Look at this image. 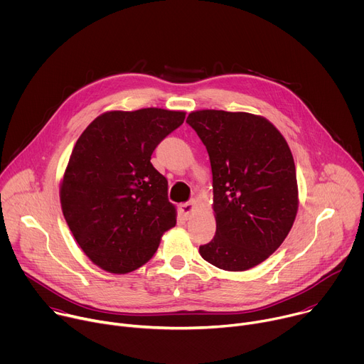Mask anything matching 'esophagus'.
I'll return each mask as SVG.
<instances>
[{"label":"esophagus","instance_id":"esophagus-1","mask_svg":"<svg viewBox=\"0 0 364 364\" xmlns=\"http://www.w3.org/2000/svg\"><path fill=\"white\" fill-rule=\"evenodd\" d=\"M194 207H196V200H190V201H187V203L180 204V210H181V213H183V216H184L186 219H190V218H191V215H193V212H194Z\"/></svg>","mask_w":364,"mask_h":364}]
</instances>
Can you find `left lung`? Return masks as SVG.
<instances>
[{
  "label": "left lung",
  "mask_w": 364,
  "mask_h": 364,
  "mask_svg": "<svg viewBox=\"0 0 364 364\" xmlns=\"http://www.w3.org/2000/svg\"><path fill=\"white\" fill-rule=\"evenodd\" d=\"M209 152L216 235L198 252L225 271L264 262L289 233L298 210L291 149L265 118L204 109L186 121Z\"/></svg>",
  "instance_id": "1"
}]
</instances>
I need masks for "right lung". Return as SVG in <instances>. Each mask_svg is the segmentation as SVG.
<instances>
[{
  "mask_svg": "<svg viewBox=\"0 0 364 364\" xmlns=\"http://www.w3.org/2000/svg\"><path fill=\"white\" fill-rule=\"evenodd\" d=\"M186 114L160 108L112 111L79 136L65 171L62 210L93 264L112 274L141 268L176 226L167 180L151 164L157 145Z\"/></svg>",
  "mask_w": 364,
  "mask_h": 364,
  "instance_id": "right-lung-1",
  "label": "right lung"
}]
</instances>
